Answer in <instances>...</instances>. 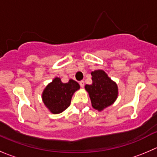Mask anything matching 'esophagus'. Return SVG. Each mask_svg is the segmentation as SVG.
<instances>
[{"instance_id":"1","label":"esophagus","mask_w":157,"mask_h":157,"mask_svg":"<svg viewBox=\"0 0 157 157\" xmlns=\"http://www.w3.org/2000/svg\"><path fill=\"white\" fill-rule=\"evenodd\" d=\"M79 85H80V86H81V87H84V86H85V82H84V81H80L79 82Z\"/></svg>"}]
</instances>
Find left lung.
<instances>
[{
    "label": "left lung",
    "mask_w": 157,
    "mask_h": 157,
    "mask_svg": "<svg viewBox=\"0 0 157 157\" xmlns=\"http://www.w3.org/2000/svg\"><path fill=\"white\" fill-rule=\"evenodd\" d=\"M92 83L86 85L94 109L101 111L111 105L118 95L117 85L108 77L102 70H96L91 73Z\"/></svg>",
    "instance_id": "8db88e82"
}]
</instances>
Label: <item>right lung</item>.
Returning <instances> with one entry per match:
<instances>
[{
	"mask_svg": "<svg viewBox=\"0 0 157 157\" xmlns=\"http://www.w3.org/2000/svg\"><path fill=\"white\" fill-rule=\"evenodd\" d=\"M79 89V85L72 79L67 83L62 82L59 78L47 86L42 93L44 105L54 114L62 113L71 103L73 93Z\"/></svg>",
	"mask_w": 157,
	"mask_h": 157,
	"instance_id": "1",
	"label": "right lung"
}]
</instances>
